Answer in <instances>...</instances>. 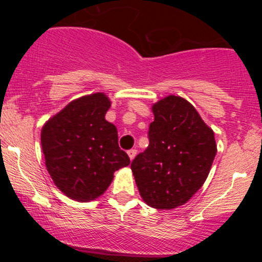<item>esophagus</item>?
Instances as JSON below:
<instances>
[{
	"mask_svg": "<svg viewBox=\"0 0 262 262\" xmlns=\"http://www.w3.org/2000/svg\"><path fill=\"white\" fill-rule=\"evenodd\" d=\"M128 156H129V159H130V160L133 161L135 156H137V150H135V149L129 150V151H128Z\"/></svg>",
	"mask_w": 262,
	"mask_h": 262,
	"instance_id": "obj_1",
	"label": "esophagus"
}]
</instances>
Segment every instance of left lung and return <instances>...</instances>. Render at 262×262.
Returning <instances> with one entry per match:
<instances>
[{"instance_id":"left-lung-1","label":"left lung","mask_w":262,"mask_h":262,"mask_svg":"<svg viewBox=\"0 0 262 262\" xmlns=\"http://www.w3.org/2000/svg\"><path fill=\"white\" fill-rule=\"evenodd\" d=\"M151 111L150 144L130 167L144 202L173 209L187 203L208 177L217 154L214 132L180 96L161 98Z\"/></svg>"}]
</instances>
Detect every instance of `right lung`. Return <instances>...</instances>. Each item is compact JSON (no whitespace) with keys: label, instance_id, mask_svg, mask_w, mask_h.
Wrapping results in <instances>:
<instances>
[{"label":"right lung","instance_id":"1","mask_svg":"<svg viewBox=\"0 0 262 262\" xmlns=\"http://www.w3.org/2000/svg\"><path fill=\"white\" fill-rule=\"evenodd\" d=\"M106 93L76 98L41 128L45 166L65 196L90 202L106 192L114 172L130 164L118 146L116 125L104 116L111 107Z\"/></svg>","mask_w":262,"mask_h":262}]
</instances>
